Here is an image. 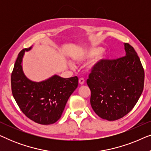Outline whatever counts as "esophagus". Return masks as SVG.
Here are the masks:
<instances>
[{"label": "esophagus", "instance_id": "1", "mask_svg": "<svg viewBox=\"0 0 151 151\" xmlns=\"http://www.w3.org/2000/svg\"><path fill=\"white\" fill-rule=\"evenodd\" d=\"M79 84H81V85H82V84H84V78H80L79 79Z\"/></svg>", "mask_w": 151, "mask_h": 151}]
</instances>
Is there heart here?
I'll return each mask as SVG.
<instances>
[{
  "mask_svg": "<svg viewBox=\"0 0 151 151\" xmlns=\"http://www.w3.org/2000/svg\"><path fill=\"white\" fill-rule=\"evenodd\" d=\"M104 49L101 47H91L89 48L84 49L81 53L78 54L74 58V60L78 63H84L95 58L93 61L92 62L90 67L93 68L96 66L100 65L101 63L104 62L107 58L106 53L104 52ZM71 67H73L72 65H69Z\"/></svg>",
  "mask_w": 151,
  "mask_h": 151,
  "instance_id": "heart-1",
  "label": "heart"
}]
</instances>
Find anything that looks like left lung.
Segmentation results:
<instances>
[{
    "instance_id": "8db88e82",
    "label": "left lung",
    "mask_w": 151,
    "mask_h": 151,
    "mask_svg": "<svg viewBox=\"0 0 151 151\" xmlns=\"http://www.w3.org/2000/svg\"><path fill=\"white\" fill-rule=\"evenodd\" d=\"M124 45L125 56L106 60L94 67L86 81L93 110L109 121L129 113L144 89V71L139 58L129 43Z\"/></svg>"
}]
</instances>
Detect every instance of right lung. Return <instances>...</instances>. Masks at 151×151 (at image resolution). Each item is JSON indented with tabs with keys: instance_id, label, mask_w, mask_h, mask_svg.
Masks as SVG:
<instances>
[{
	"instance_id": "add662e5",
	"label": "right lung",
	"mask_w": 151,
	"mask_h": 151,
	"mask_svg": "<svg viewBox=\"0 0 151 151\" xmlns=\"http://www.w3.org/2000/svg\"><path fill=\"white\" fill-rule=\"evenodd\" d=\"M32 48L22 49L18 55L11 76L12 94L27 117L40 124H51L60 118L68 99L78 87V78L53 75L41 82L29 80L22 70V58Z\"/></svg>"
}]
</instances>
